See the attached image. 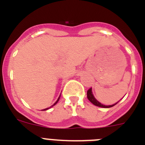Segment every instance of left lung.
Returning a JSON list of instances; mask_svg holds the SVG:
<instances>
[{
  "mask_svg": "<svg viewBox=\"0 0 145 145\" xmlns=\"http://www.w3.org/2000/svg\"><path fill=\"white\" fill-rule=\"evenodd\" d=\"M87 98H88V100L90 101L92 104H93L94 105L98 106V107H104V108H109V107H113L114 105H116V104L118 103V102L117 103L114 104V105H107V106L103 105L102 104H101L100 102H99L98 101H97V99L94 98V97H93V94H92L91 88H90L88 91H87Z\"/></svg>",
  "mask_w": 145,
  "mask_h": 145,
  "instance_id": "obj_1",
  "label": "left lung"
}]
</instances>
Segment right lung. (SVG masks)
<instances>
[{"label":"right lung","instance_id":"right-lung-1","mask_svg":"<svg viewBox=\"0 0 145 145\" xmlns=\"http://www.w3.org/2000/svg\"><path fill=\"white\" fill-rule=\"evenodd\" d=\"M60 96H61V95H60ZM60 96H59V98H58V99H57V102H55V103H54V104L53 105H52V106H51V107H48V108H46V109H44V110H48V109L51 108V107H53V106H54V105H56V104H57V102H58V101H59V100Z\"/></svg>","mask_w":145,"mask_h":145}]
</instances>
